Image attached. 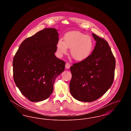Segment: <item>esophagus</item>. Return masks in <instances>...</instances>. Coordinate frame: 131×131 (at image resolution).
I'll use <instances>...</instances> for the list:
<instances>
[{
	"label": "esophagus",
	"mask_w": 131,
	"mask_h": 131,
	"mask_svg": "<svg viewBox=\"0 0 131 131\" xmlns=\"http://www.w3.org/2000/svg\"><path fill=\"white\" fill-rule=\"evenodd\" d=\"M70 67H71V65L69 63H66V65H65V68H66V69H68L70 68Z\"/></svg>",
	"instance_id": "34e87169"
}]
</instances>
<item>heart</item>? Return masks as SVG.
I'll use <instances>...</instances> for the list:
<instances>
[{
  "label": "heart",
  "mask_w": 131,
  "mask_h": 131,
  "mask_svg": "<svg viewBox=\"0 0 131 131\" xmlns=\"http://www.w3.org/2000/svg\"><path fill=\"white\" fill-rule=\"evenodd\" d=\"M57 50L60 56L67 52L70 49V54L77 61H82L89 56L94 48L92 38L81 32L73 31L66 33L63 41L59 40L56 45Z\"/></svg>",
  "instance_id": "b5f03b06"
}]
</instances>
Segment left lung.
Wrapping results in <instances>:
<instances>
[{
    "label": "left lung",
    "mask_w": 131,
    "mask_h": 131,
    "mask_svg": "<svg viewBox=\"0 0 131 131\" xmlns=\"http://www.w3.org/2000/svg\"><path fill=\"white\" fill-rule=\"evenodd\" d=\"M92 36L96 43L92 53L70 67V93L84 102L100 98L111 87L114 78L115 60L108 43L94 33Z\"/></svg>",
    "instance_id": "1"
}]
</instances>
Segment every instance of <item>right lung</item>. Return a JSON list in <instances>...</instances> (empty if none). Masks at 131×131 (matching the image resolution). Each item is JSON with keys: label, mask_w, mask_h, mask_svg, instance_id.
<instances>
[{"label": "right lung", "mask_w": 131, "mask_h": 131, "mask_svg": "<svg viewBox=\"0 0 131 131\" xmlns=\"http://www.w3.org/2000/svg\"><path fill=\"white\" fill-rule=\"evenodd\" d=\"M58 36L53 28L39 31L21 43L13 58L15 83L32 102L48 99L56 77L64 71L65 62L54 54Z\"/></svg>", "instance_id": "1"}]
</instances>
